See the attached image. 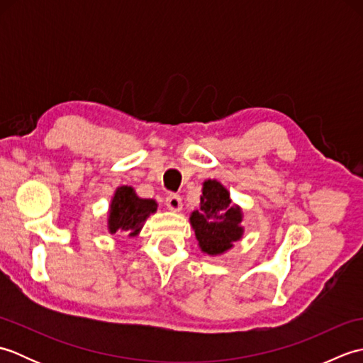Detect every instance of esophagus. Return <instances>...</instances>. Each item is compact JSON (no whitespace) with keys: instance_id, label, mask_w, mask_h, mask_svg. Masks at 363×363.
<instances>
[{"instance_id":"obj_1","label":"esophagus","mask_w":363,"mask_h":363,"mask_svg":"<svg viewBox=\"0 0 363 363\" xmlns=\"http://www.w3.org/2000/svg\"><path fill=\"white\" fill-rule=\"evenodd\" d=\"M165 204L169 211L173 212H179L182 209V198L177 194H169L165 198Z\"/></svg>"}]
</instances>
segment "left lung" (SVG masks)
I'll list each match as a JSON object with an SVG mask.
<instances>
[{"instance_id": "obj_1", "label": "left lung", "mask_w": 363, "mask_h": 363, "mask_svg": "<svg viewBox=\"0 0 363 363\" xmlns=\"http://www.w3.org/2000/svg\"><path fill=\"white\" fill-rule=\"evenodd\" d=\"M190 221L199 246L209 256L229 250L243 233L240 209L230 206L228 190L217 181L204 182L201 206L191 213Z\"/></svg>"}]
</instances>
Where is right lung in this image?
Returning a JSON list of instances; mask_svg holds the SVG:
<instances>
[{
	"label": "right lung",
	"mask_w": 363,
	"mask_h": 363,
	"mask_svg": "<svg viewBox=\"0 0 363 363\" xmlns=\"http://www.w3.org/2000/svg\"><path fill=\"white\" fill-rule=\"evenodd\" d=\"M152 199H140L130 187H120L115 191L111 204L109 230L111 233L137 235L150 213L156 212Z\"/></svg>",
	"instance_id": "add662e5"
}]
</instances>
